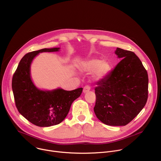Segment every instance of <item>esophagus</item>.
Segmentation results:
<instances>
[{"instance_id":"obj_1","label":"esophagus","mask_w":161,"mask_h":161,"mask_svg":"<svg viewBox=\"0 0 161 161\" xmlns=\"http://www.w3.org/2000/svg\"><path fill=\"white\" fill-rule=\"evenodd\" d=\"M90 87L89 86H85L84 88H83V93L85 94V93H87V92H88L90 91Z\"/></svg>"}]
</instances>
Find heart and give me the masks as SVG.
Instances as JSON below:
<instances>
[{
  "instance_id": "obj_1",
  "label": "heart",
  "mask_w": 161,
  "mask_h": 161,
  "mask_svg": "<svg viewBox=\"0 0 161 161\" xmlns=\"http://www.w3.org/2000/svg\"><path fill=\"white\" fill-rule=\"evenodd\" d=\"M111 65L107 60H100L93 58L87 62H83L81 67V70L83 72L90 73L93 72V79L96 81L103 80L108 75Z\"/></svg>"
}]
</instances>
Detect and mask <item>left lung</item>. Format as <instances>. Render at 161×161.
Segmentation results:
<instances>
[{
  "mask_svg": "<svg viewBox=\"0 0 161 161\" xmlns=\"http://www.w3.org/2000/svg\"><path fill=\"white\" fill-rule=\"evenodd\" d=\"M121 61L95 88L94 110L108 125L122 126L132 121L145 106L148 77L142 61L132 52L117 48Z\"/></svg>",
  "mask_w": 161,
  "mask_h": 161,
  "instance_id": "8db88e82",
  "label": "left lung"
}]
</instances>
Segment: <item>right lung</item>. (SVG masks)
Wrapping results in <instances>:
<instances>
[{
	"instance_id": "1",
	"label": "right lung",
	"mask_w": 161,
	"mask_h": 161,
	"mask_svg": "<svg viewBox=\"0 0 161 161\" xmlns=\"http://www.w3.org/2000/svg\"><path fill=\"white\" fill-rule=\"evenodd\" d=\"M60 48H43L23 57L12 80L16 106L21 115L39 127H50L62 122L73 101L82 93L83 88L67 91L61 88L48 90L36 87L31 76L34 58L42 52H58Z\"/></svg>"
}]
</instances>
